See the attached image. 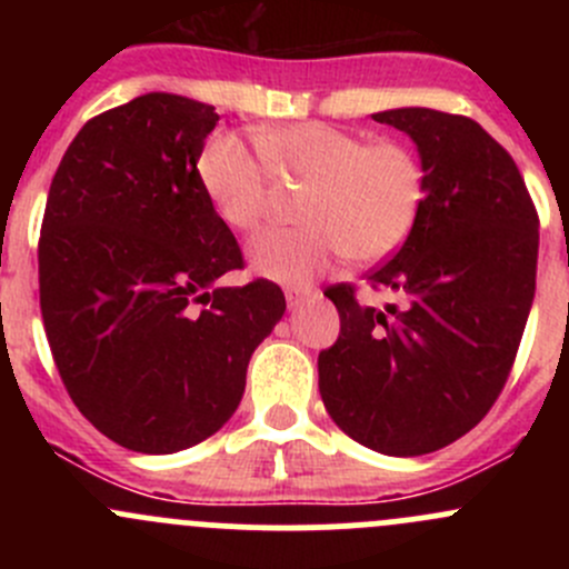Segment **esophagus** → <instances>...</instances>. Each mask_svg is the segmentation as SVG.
<instances>
[{
  "instance_id": "1",
  "label": "esophagus",
  "mask_w": 569,
  "mask_h": 569,
  "mask_svg": "<svg viewBox=\"0 0 569 569\" xmlns=\"http://www.w3.org/2000/svg\"><path fill=\"white\" fill-rule=\"evenodd\" d=\"M308 297H311V291H308V289H286V302H289V308L302 306Z\"/></svg>"
}]
</instances>
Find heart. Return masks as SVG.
<instances>
[{
    "label": "heart",
    "mask_w": 569,
    "mask_h": 569,
    "mask_svg": "<svg viewBox=\"0 0 569 569\" xmlns=\"http://www.w3.org/2000/svg\"><path fill=\"white\" fill-rule=\"evenodd\" d=\"M256 140L269 170L308 181L295 206L300 226L269 228L252 239L256 272L306 283L341 256L355 263L382 261L416 228L427 173L407 142H366L319 120L263 129ZM194 176L228 228L250 233L261 226L269 211L267 176L239 137L211 134L200 148Z\"/></svg>",
    "instance_id": "1"
}]
</instances>
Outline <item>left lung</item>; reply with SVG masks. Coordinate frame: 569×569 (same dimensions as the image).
<instances>
[{
    "mask_svg": "<svg viewBox=\"0 0 569 569\" xmlns=\"http://www.w3.org/2000/svg\"><path fill=\"white\" fill-rule=\"evenodd\" d=\"M371 118L410 134L427 194L407 242L366 278L401 306H360L349 283L325 291L341 332L319 352V393L360 446L418 457L496 405L533 302L539 217L515 159L476 120L427 107Z\"/></svg>",
    "mask_w": 569,
    "mask_h": 569,
    "instance_id": "1",
    "label": "left lung"
}]
</instances>
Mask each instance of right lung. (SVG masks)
Returning <instances> with one entry per match:
<instances>
[{"label":"right lung","mask_w":569,"mask_h":569,"mask_svg":"<svg viewBox=\"0 0 569 569\" xmlns=\"http://www.w3.org/2000/svg\"><path fill=\"white\" fill-rule=\"evenodd\" d=\"M217 120L173 93L96 114L46 198L40 313L57 371L79 412L140 455L214 435L286 311L269 280L217 286L244 267L194 176Z\"/></svg>","instance_id":"obj_1"}]
</instances>
